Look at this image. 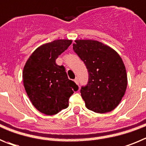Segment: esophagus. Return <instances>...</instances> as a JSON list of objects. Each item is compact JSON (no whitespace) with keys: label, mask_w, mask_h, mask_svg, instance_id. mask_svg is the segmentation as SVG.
<instances>
[{"label":"esophagus","mask_w":146,"mask_h":146,"mask_svg":"<svg viewBox=\"0 0 146 146\" xmlns=\"http://www.w3.org/2000/svg\"><path fill=\"white\" fill-rule=\"evenodd\" d=\"M74 82L76 83V84H79V80H78V78H77V77H76V78L74 79Z\"/></svg>","instance_id":"34e87169"}]
</instances>
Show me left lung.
Here are the masks:
<instances>
[{"label": "left lung", "instance_id": "8db88e82", "mask_svg": "<svg viewBox=\"0 0 146 146\" xmlns=\"http://www.w3.org/2000/svg\"><path fill=\"white\" fill-rule=\"evenodd\" d=\"M74 41V51L88 69V84L80 90L85 106L98 113L111 112L121 102L127 88L123 59L115 50L96 40Z\"/></svg>", "mask_w": 146, "mask_h": 146}]
</instances>
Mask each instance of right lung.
<instances>
[{
	"label": "right lung",
	"instance_id": "obj_1",
	"mask_svg": "<svg viewBox=\"0 0 146 146\" xmlns=\"http://www.w3.org/2000/svg\"><path fill=\"white\" fill-rule=\"evenodd\" d=\"M72 40L57 39L38 46L26 61L23 70V86L32 105L39 112L53 115L68 108L69 98L78 90L69 80L64 66L56 64L58 56Z\"/></svg>",
	"mask_w": 146,
	"mask_h": 146
}]
</instances>
